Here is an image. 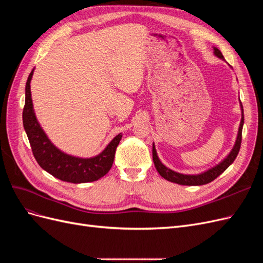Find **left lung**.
<instances>
[{
  "label": "left lung",
  "mask_w": 263,
  "mask_h": 263,
  "mask_svg": "<svg viewBox=\"0 0 263 263\" xmlns=\"http://www.w3.org/2000/svg\"><path fill=\"white\" fill-rule=\"evenodd\" d=\"M213 49H214V54L216 55L217 58L221 59L222 61H225L224 55H222V53L220 52V50L218 48L214 47ZM230 68H232V67H230ZM239 104H240V109H241V121H240V124H239V128H238L235 145H234L233 149L230 150V153L224 159H222V160L219 163L212 166V168H210L209 170L203 171V172L197 173V174L180 173V172H177V171H174V170L168 168V166L164 165L161 162V160L158 157L156 146H155V142H154V144H153V160H154L155 166H156L157 171L159 172V174H160V176L163 179H165L166 181L178 183V184H181V185H190V186L191 185L208 184V183L214 181L218 176H220V174L224 172L228 168V166L235 161V159H236L238 153H239V149H240L241 134H242V126H243V107H242V104L240 102V99H239Z\"/></svg>",
  "instance_id": "left-lung-1"
}]
</instances>
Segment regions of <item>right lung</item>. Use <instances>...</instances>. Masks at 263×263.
Returning <instances> with one entry per match:
<instances>
[{
  "mask_svg": "<svg viewBox=\"0 0 263 263\" xmlns=\"http://www.w3.org/2000/svg\"><path fill=\"white\" fill-rule=\"evenodd\" d=\"M34 70L29 73L25 86L23 125L36 161L54 178L76 184L93 182L104 177L112 168L115 150L123 136L122 133L115 136L103 151L94 157L82 158L63 153L52 144L36 117L30 92V81Z\"/></svg>",
  "mask_w": 263,
  "mask_h": 263,
  "instance_id": "add662e5",
  "label": "right lung"
}]
</instances>
